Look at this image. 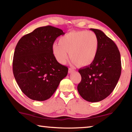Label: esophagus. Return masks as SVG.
<instances>
[{"mask_svg":"<svg viewBox=\"0 0 132 132\" xmlns=\"http://www.w3.org/2000/svg\"><path fill=\"white\" fill-rule=\"evenodd\" d=\"M73 71H75V70L72 68H69V73H71L73 72Z\"/></svg>","mask_w":132,"mask_h":132,"instance_id":"1","label":"esophagus"}]
</instances>
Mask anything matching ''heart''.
I'll return each mask as SVG.
<instances>
[{
    "label": "heart",
    "mask_w": 132,
    "mask_h": 132,
    "mask_svg": "<svg viewBox=\"0 0 132 132\" xmlns=\"http://www.w3.org/2000/svg\"><path fill=\"white\" fill-rule=\"evenodd\" d=\"M99 48L98 38L93 31H71L59 38L52 46L55 59L64 64L68 59V52L72 62L80 66L90 65L97 57Z\"/></svg>",
    "instance_id": "b5f03b06"
}]
</instances>
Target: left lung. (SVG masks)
Instances as JSON below:
<instances>
[{"instance_id": "left-lung-1", "label": "left lung", "mask_w": 132, "mask_h": 132, "mask_svg": "<svg viewBox=\"0 0 132 132\" xmlns=\"http://www.w3.org/2000/svg\"><path fill=\"white\" fill-rule=\"evenodd\" d=\"M97 35L99 48L95 61L90 65L80 68L81 80L77 90L86 101H102L111 94L121 74V60L117 45L98 29L91 28Z\"/></svg>"}]
</instances>
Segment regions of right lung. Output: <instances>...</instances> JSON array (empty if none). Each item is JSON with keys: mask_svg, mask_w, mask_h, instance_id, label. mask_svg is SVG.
Here are the masks:
<instances>
[{"mask_svg": "<svg viewBox=\"0 0 132 132\" xmlns=\"http://www.w3.org/2000/svg\"><path fill=\"white\" fill-rule=\"evenodd\" d=\"M64 34L58 28L41 27L18 42L13 56V75L22 92L30 99H49L68 75V67L56 61L52 50L56 39Z\"/></svg>", "mask_w": 132, "mask_h": 132, "instance_id": "1", "label": "right lung"}]
</instances>
